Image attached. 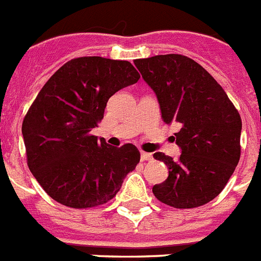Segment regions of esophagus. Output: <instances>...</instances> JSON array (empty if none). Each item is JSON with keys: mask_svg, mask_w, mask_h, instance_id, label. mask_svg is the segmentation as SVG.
<instances>
[{"mask_svg": "<svg viewBox=\"0 0 261 261\" xmlns=\"http://www.w3.org/2000/svg\"><path fill=\"white\" fill-rule=\"evenodd\" d=\"M140 160L142 162H147V160H152V155L148 152H142L140 153Z\"/></svg>", "mask_w": 261, "mask_h": 261, "instance_id": "esophagus-1", "label": "esophagus"}]
</instances>
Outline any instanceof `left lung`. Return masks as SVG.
I'll list each match as a JSON object with an SVG mask.
<instances>
[{
    "mask_svg": "<svg viewBox=\"0 0 261 261\" xmlns=\"http://www.w3.org/2000/svg\"><path fill=\"white\" fill-rule=\"evenodd\" d=\"M158 97L165 123L178 122V160L163 152L153 158L169 169L156 184V198L176 209H192L221 193L240 159L242 119L223 88L193 59L178 54L134 62Z\"/></svg>",
    "mask_w": 261,
    "mask_h": 261,
    "instance_id": "1",
    "label": "left lung"
}]
</instances>
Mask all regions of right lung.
<instances>
[{
  "mask_svg": "<svg viewBox=\"0 0 261 261\" xmlns=\"http://www.w3.org/2000/svg\"><path fill=\"white\" fill-rule=\"evenodd\" d=\"M130 62L72 59L49 77L22 123L27 165L52 199L73 209L103 205L119 192L140 153L134 144L109 146L90 131L109 98L137 83Z\"/></svg>",
  "mask_w": 261,
  "mask_h": 261,
  "instance_id": "add662e5",
  "label": "right lung"
}]
</instances>
